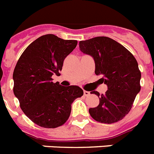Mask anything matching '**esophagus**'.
<instances>
[{
	"mask_svg": "<svg viewBox=\"0 0 154 154\" xmlns=\"http://www.w3.org/2000/svg\"><path fill=\"white\" fill-rule=\"evenodd\" d=\"M90 94V92L88 91H84V95L85 96H88Z\"/></svg>",
	"mask_w": 154,
	"mask_h": 154,
	"instance_id": "1",
	"label": "esophagus"
}]
</instances>
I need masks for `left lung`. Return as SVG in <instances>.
<instances>
[{"label": "left lung", "mask_w": 154, "mask_h": 154, "mask_svg": "<svg viewBox=\"0 0 154 154\" xmlns=\"http://www.w3.org/2000/svg\"><path fill=\"white\" fill-rule=\"evenodd\" d=\"M82 53L94 58L95 74L103 75L101 82L108 85L100 95L99 105L90 108L93 119L104 124H112L123 119L133 106L140 91L141 73L134 56L124 46L107 36H97L79 42Z\"/></svg>", "instance_id": "left-lung-1"}]
</instances>
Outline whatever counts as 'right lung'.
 <instances>
[{"mask_svg":"<svg viewBox=\"0 0 154 154\" xmlns=\"http://www.w3.org/2000/svg\"><path fill=\"white\" fill-rule=\"evenodd\" d=\"M77 43L53 34L43 35L26 48L15 66L14 93L20 107L27 118L42 128L64 125L74 100L83 95L79 86H62L52 78L53 75H60L64 60Z\"/></svg>","mask_w":154,"mask_h":154,"instance_id":"1","label":"right lung"}]
</instances>
